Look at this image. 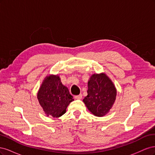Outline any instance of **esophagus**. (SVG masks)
Wrapping results in <instances>:
<instances>
[{"label":"esophagus","instance_id":"obj_1","mask_svg":"<svg viewBox=\"0 0 155 155\" xmlns=\"http://www.w3.org/2000/svg\"><path fill=\"white\" fill-rule=\"evenodd\" d=\"M74 97H75V99H76V100H81L82 98V95L79 94V95H78V96H75Z\"/></svg>","mask_w":155,"mask_h":155}]
</instances>
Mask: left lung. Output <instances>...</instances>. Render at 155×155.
<instances>
[{
  "label": "left lung",
  "instance_id": "1",
  "mask_svg": "<svg viewBox=\"0 0 155 155\" xmlns=\"http://www.w3.org/2000/svg\"><path fill=\"white\" fill-rule=\"evenodd\" d=\"M87 94L84 104L92 114L101 117L109 113L114 105L117 91L106 74H94L88 79Z\"/></svg>",
  "mask_w": 155,
  "mask_h": 155
}]
</instances>
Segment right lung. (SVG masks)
I'll return each mask as SVG.
<instances>
[{
	"mask_svg": "<svg viewBox=\"0 0 155 155\" xmlns=\"http://www.w3.org/2000/svg\"><path fill=\"white\" fill-rule=\"evenodd\" d=\"M37 100L46 116L59 118L67 111L74 99L58 75L50 74L43 81L37 92Z\"/></svg>",
	"mask_w": 155,
	"mask_h": 155,
	"instance_id": "obj_1",
	"label": "right lung"
}]
</instances>
